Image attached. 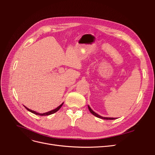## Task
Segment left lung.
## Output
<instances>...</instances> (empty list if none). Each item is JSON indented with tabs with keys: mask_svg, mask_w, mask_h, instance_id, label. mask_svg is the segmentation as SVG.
Wrapping results in <instances>:
<instances>
[{
	"mask_svg": "<svg viewBox=\"0 0 155 155\" xmlns=\"http://www.w3.org/2000/svg\"><path fill=\"white\" fill-rule=\"evenodd\" d=\"M88 109H89V110H90V112H91V113H92L93 115H94L95 116L97 117V118H101V119H104V120H114V119H115L114 118H107V117H103V116H100V115H98L97 113H96L95 112H94V111L91 109V108L90 107H89L88 105Z\"/></svg>",
	"mask_w": 155,
	"mask_h": 155,
	"instance_id": "obj_1",
	"label": "left lung"
}]
</instances>
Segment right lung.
I'll list each match as a JSON object with an SVG mask.
<instances>
[{
    "label": "right lung",
    "mask_w": 155,
    "mask_h": 155,
    "mask_svg": "<svg viewBox=\"0 0 155 155\" xmlns=\"http://www.w3.org/2000/svg\"><path fill=\"white\" fill-rule=\"evenodd\" d=\"M63 104V103L62 104H61L59 107H58L57 108H56V109H54V110H50V111H49V112H45V113H43V114H41V113H39V112H35V111H34V110H31V109H29L28 108H27L26 107H25V108H26V109L30 111V112H32V113H34V114H35L39 115V116H47V115L52 114L55 113V112H56L57 111H58V110L60 109V108L62 107Z\"/></svg>",
    "instance_id": "1"
}]
</instances>
